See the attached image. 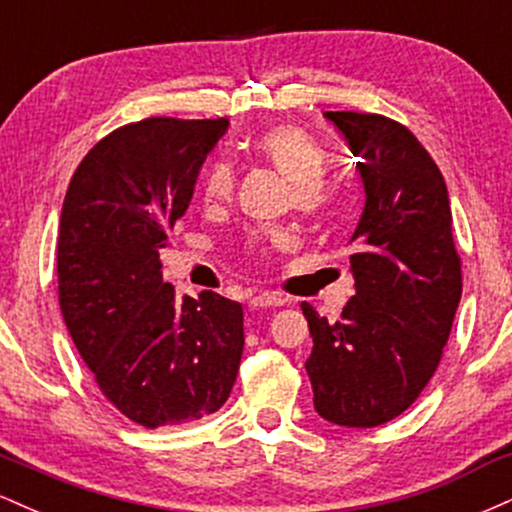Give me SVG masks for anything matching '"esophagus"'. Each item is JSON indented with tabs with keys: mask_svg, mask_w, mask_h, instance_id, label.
<instances>
[{
	"mask_svg": "<svg viewBox=\"0 0 512 512\" xmlns=\"http://www.w3.org/2000/svg\"><path fill=\"white\" fill-rule=\"evenodd\" d=\"M250 305L252 308H279V305H286V298L279 296V293L262 291V293H255V296L250 298Z\"/></svg>",
	"mask_w": 512,
	"mask_h": 512,
	"instance_id": "34e87169",
	"label": "esophagus"
}]
</instances>
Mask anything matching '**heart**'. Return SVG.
Wrapping results in <instances>:
<instances>
[{"label":"heart","mask_w":512,"mask_h":512,"mask_svg":"<svg viewBox=\"0 0 512 512\" xmlns=\"http://www.w3.org/2000/svg\"><path fill=\"white\" fill-rule=\"evenodd\" d=\"M252 154L260 161L269 163L276 173L291 180V197L298 211L305 216H320L330 207L332 195L327 190L325 175L327 154L320 144L303 129L291 125H279L267 129L252 142ZM236 185V175L228 163L216 161L207 170L202 182L204 199L211 204L228 202ZM291 245V233L284 228H269V231L255 233L245 243L250 255H264L269 250H284Z\"/></svg>","instance_id":"obj_1"}]
</instances>
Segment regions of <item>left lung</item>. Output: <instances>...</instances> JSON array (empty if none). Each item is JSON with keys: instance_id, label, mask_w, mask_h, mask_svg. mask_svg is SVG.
Returning <instances> with one entry per match:
<instances>
[{"instance_id": "1", "label": "left lung", "mask_w": 512, "mask_h": 512, "mask_svg": "<svg viewBox=\"0 0 512 512\" xmlns=\"http://www.w3.org/2000/svg\"><path fill=\"white\" fill-rule=\"evenodd\" d=\"M354 156L366 207L351 236L356 293L342 320L303 303L315 411L337 426L387 424L436 373L462 296L443 175L407 127L383 115L325 113Z\"/></svg>"}]
</instances>
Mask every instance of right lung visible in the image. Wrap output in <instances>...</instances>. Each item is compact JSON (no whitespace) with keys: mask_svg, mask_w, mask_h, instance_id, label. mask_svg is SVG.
I'll use <instances>...</instances> for the list:
<instances>
[{"mask_svg":"<svg viewBox=\"0 0 512 512\" xmlns=\"http://www.w3.org/2000/svg\"><path fill=\"white\" fill-rule=\"evenodd\" d=\"M226 129L223 117L115 129L79 163L62 204V317L108 402L146 428L204 419L236 383L240 303L214 291L178 301L158 260Z\"/></svg>","mask_w":512,"mask_h":512,"instance_id":"right-lung-1","label":"right lung"}]
</instances>
